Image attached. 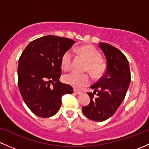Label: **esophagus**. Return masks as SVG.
I'll use <instances>...</instances> for the list:
<instances>
[{
    "instance_id": "34e87169",
    "label": "esophagus",
    "mask_w": 149,
    "mask_h": 149,
    "mask_svg": "<svg viewBox=\"0 0 149 149\" xmlns=\"http://www.w3.org/2000/svg\"><path fill=\"white\" fill-rule=\"evenodd\" d=\"M74 93H75V94H77V95H80V94H82V92L79 91V90H76V89H74Z\"/></svg>"
}]
</instances>
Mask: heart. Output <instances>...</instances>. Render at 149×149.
Listing matches in <instances>:
<instances>
[{
	"label": "heart",
	"mask_w": 149,
	"mask_h": 149,
	"mask_svg": "<svg viewBox=\"0 0 149 149\" xmlns=\"http://www.w3.org/2000/svg\"><path fill=\"white\" fill-rule=\"evenodd\" d=\"M78 52L88 62L86 70L89 71L93 77H98L104 71V65L100 61V54L95 48L91 46H84L78 49ZM72 61V52L71 50L65 52L61 59V67L64 70H69ZM63 81L66 84L72 86L74 88H81L88 85L90 77L87 74H78L71 72L64 75Z\"/></svg>",
	"instance_id": "heart-1"
}]
</instances>
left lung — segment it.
Here are the masks:
<instances>
[{"label":"left lung","mask_w":149,"mask_h":149,"mask_svg":"<svg viewBox=\"0 0 149 149\" xmlns=\"http://www.w3.org/2000/svg\"><path fill=\"white\" fill-rule=\"evenodd\" d=\"M106 59L103 76L90 88V102L82 108L84 115L92 120L104 121L111 117L123 101L131 82L129 63L120 50L106 43H99ZM97 93L95 97L94 94Z\"/></svg>","instance_id":"1"}]
</instances>
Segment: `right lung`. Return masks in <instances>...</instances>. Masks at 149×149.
Here are the masks:
<instances>
[{"label":"right lung","instance_id":"1","mask_svg":"<svg viewBox=\"0 0 149 149\" xmlns=\"http://www.w3.org/2000/svg\"><path fill=\"white\" fill-rule=\"evenodd\" d=\"M74 43L72 39L53 35L42 36L29 43L20 56L19 91L26 105L39 117L56 114L62 95L73 93L72 87L59 82V78L62 55Z\"/></svg>","mask_w":149,"mask_h":149}]
</instances>
